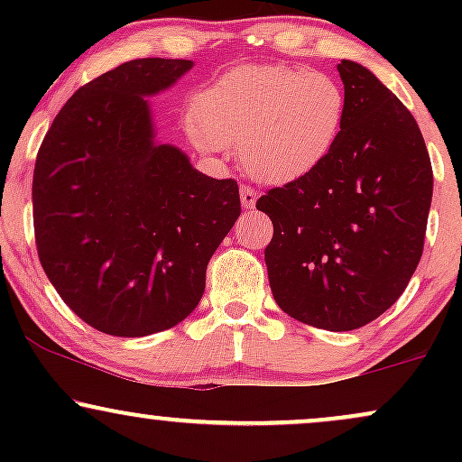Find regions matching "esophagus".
Segmentation results:
<instances>
[{
    "label": "esophagus",
    "mask_w": 462,
    "mask_h": 462,
    "mask_svg": "<svg viewBox=\"0 0 462 462\" xmlns=\"http://www.w3.org/2000/svg\"><path fill=\"white\" fill-rule=\"evenodd\" d=\"M238 195H241V204H243V208H254V206H256L258 195H256V190H254V189H249V187H241V190H238Z\"/></svg>",
    "instance_id": "esophagus-1"
}]
</instances>
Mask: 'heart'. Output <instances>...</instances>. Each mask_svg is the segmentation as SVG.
<instances>
[{"label":"heart","instance_id":"obj_1","mask_svg":"<svg viewBox=\"0 0 462 462\" xmlns=\"http://www.w3.org/2000/svg\"><path fill=\"white\" fill-rule=\"evenodd\" d=\"M346 116V91L330 73L245 65L195 95L189 134L201 153L238 147L249 176L284 187L310 178L330 161Z\"/></svg>","mask_w":462,"mask_h":462}]
</instances>
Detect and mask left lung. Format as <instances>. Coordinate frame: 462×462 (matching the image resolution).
Masks as SVG:
<instances>
[{
  "mask_svg": "<svg viewBox=\"0 0 462 462\" xmlns=\"http://www.w3.org/2000/svg\"><path fill=\"white\" fill-rule=\"evenodd\" d=\"M347 116L317 173L256 201L273 238L269 286L286 315L321 330L367 326L395 304L423 252L432 164L415 116L367 67L337 65Z\"/></svg>",
  "mask_w": 462,
  "mask_h": 462,
  "instance_id": "8db88e82",
  "label": "left lung"
}]
</instances>
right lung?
<instances>
[{"label": "right lung", "instance_id": "1", "mask_svg": "<svg viewBox=\"0 0 462 462\" xmlns=\"http://www.w3.org/2000/svg\"><path fill=\"white\" fill-rule=\"evenodd\" d=\"M190 69L139 58L95 78L62 106L36 156L41 264L69 309L104 334L147 337L187 319L241 215L235 180L208 178L156 139L147 97Z\"/></svg>", "mask_w": 462, "mask_h": 462}]
</instances>
